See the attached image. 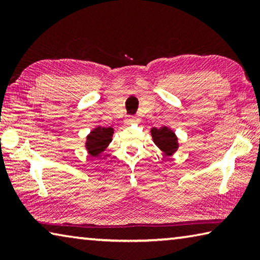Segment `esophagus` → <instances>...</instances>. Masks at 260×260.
<instances>
[{
    "instance_id": "1",
    "label": "esophagus",
    "mask_w": 260,
    "mask_h": 260,
    "mask_svg": "<svg viewBox=\"0 0 260 260\" xmlns=\"http://www.w3.org/2000/svg\"><path fill=\"white\" fill-rule=\"evenodd\" d=\"M136 120V117H134V116H128L126 118V120H125V122L126 124H131V122H134Z\"/></svg>"
}]
</instances>
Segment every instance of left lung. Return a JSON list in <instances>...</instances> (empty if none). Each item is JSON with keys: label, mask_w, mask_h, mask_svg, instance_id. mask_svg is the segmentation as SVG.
<instances>
[{"label": "left lung", "mask_w": 260, "mask_h": 260, "mask_svg": "<svg viewBox=\"0 0 260 260\" xmlns=\"http://www.w3.org/2000/svg\"><path fill=\"white\" fill-rule=\"evenodd\" d=\"M152 139L158 147H159L166 155H171L178 149V139L177 136L170 128L162 126L160 128L151 129Z\"/></svg>", "instance_id": "left-lung-1"}]
</instances>
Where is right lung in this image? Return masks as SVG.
I'll return each instance as SVG.
<instances>
[{
	"label": "right lung",
	"instance_id": "add662e5",
	"mask_svg": "<svg viewBox=\"0 0 260 260\" xmlns=\"http://www.w3.org/2000/svg\"><path fill=\"white\" fill-rule=\"evenodd\" d=\"M113 128L111 127H98L87 136L86 147L91 156L98 157L99 153L105 150L108 144L111 142Z\"/></svg>",
	"mask_w": 260,
	"mask_h": 260
}]
</instances>
